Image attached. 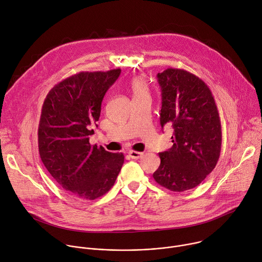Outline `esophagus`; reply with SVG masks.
Wrapping results in <instances>:
<instances>
[{"mask_svg": "<svg viewBox=\"0 0 262 262\" xmlns=\"http://www.w3.org/2000/svg\"><path fill=\"white\" fill-rule=\"evenodd\" d=\"M128 155H129L133 159H139V158H141V157L143 156V153H142V152H139V151H134V150H132V151L128 152Z\"/></svg>", "mask_w": 262, "mask_h": 262, "instance_id": "obj_1", "label": "esophagus"}]
</instances>
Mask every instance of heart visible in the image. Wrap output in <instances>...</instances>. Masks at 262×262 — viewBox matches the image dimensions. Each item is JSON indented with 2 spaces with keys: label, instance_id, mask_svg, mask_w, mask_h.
<instances>
[{
  "label": "heart",
  "instance_id": "1",
  "mask_svg": "<svg viewBox=\"0 0 262 262\" xmlns=\"http://www.w3.org/2000/svg\"><path fill=\"white\" fill-rule=\"evenodd\" d=\"M129 87H130V91H132V94H133L134 98L149 96L148 84H147L146 80L141 76L134 77L130 80Z\"/></svg>",
  "mask_w": 262,
  "mask_h": 262
}]
</instances>
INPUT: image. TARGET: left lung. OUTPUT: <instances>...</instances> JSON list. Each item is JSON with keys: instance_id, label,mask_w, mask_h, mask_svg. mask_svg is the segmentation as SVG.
<instances>
[{"instance_id": "obj_1", "label": "left lung", "mask_w": 262, "mask_h": 262, "mask_svg": "<svg viewBox=\"0 0 262 262\" xmlns=\"http://www.w3.org/2000/svg\"><path fill=\"white\" fill-rule=\"evenodd\" d=\"M161 87L160 124L171 125L172 146L159 153L153 178L175 192L192 189L215 168L222 144L221 122L209 86L183 69L157 74Z\"/></svg>"}]
</instances>
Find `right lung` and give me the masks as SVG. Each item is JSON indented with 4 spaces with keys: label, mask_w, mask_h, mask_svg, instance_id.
I'll return each mask as SVG.
<instances>
[{
    "label": "right lung",
    "mask_w": 262,
    "mask_h": 262,
    "mask_svg": "<svg viewBox=\"0 0 262 262\" xmlns=\"http://www.w3.org/2000/svg\"><path fill=\"white\" fill-rule=\"evenodd\" d=\"M120 69L80 72L56 85L43 103L38 145L42 162L67 192L96 200L114 185L124 162L122 153L91 145L103 99Z\"/></svg>",
    "instance_id": "1"
}]
</instances>
